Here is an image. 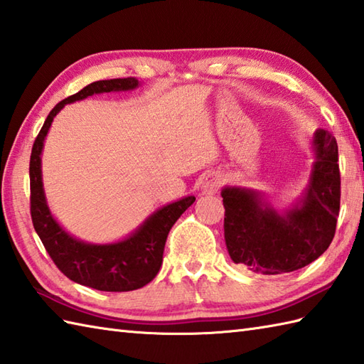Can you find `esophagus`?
I'll use <instances>...</instances> for the list:
<instances>
[{
  "instance_id": "obj_1",
  "label": "esophagus",
  "mask_w": 364,
  "mask_h": 364,
  "mask_svg": "<svg viewBox=\"0 0 364 364\" xmlns=\"http://www.w3.org/2000/svg\"><path fill=\"white\" fill-rule=\"evenodd\" d=\"M222 183H223V178H222L220 173H218V172L210 173V175H208V176L205 178V181H203V184H202L203 194H205V196L218 194L220 186H222Z\"/></svg>"
}]
</instances>
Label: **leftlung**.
<instances>
[{"label":"left lung","instance_id":"obj_1","mask_svg":"<svg viewBox=\"0 0 364 364\" xmlns=\"http://www.w3.org/2000/svg\"><path fill=\"white\" fill-rule=\"evenodd\" d=\"M313 150L314 162L304 196L283 213L262 192L237 186L222 189L225 244L236 264L266 275L292 272L328 249L341 200L335 136L318 129Z\"/></svg>","mask_w":364,"mask_h":364}]
</instances>
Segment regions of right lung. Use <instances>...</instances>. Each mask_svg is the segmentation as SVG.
Listing matches in <instances>:
<instances>
[{"instance_id": "right-lung-1", "label": "right lung", "mask_w": 364, "mask_h": 364, "mask_svg": "<svg viewBox=\"0 0 364 364\" xmlns=\"http://www.w3.org/2000/svg\"><path fill=\"white\" fill-rule=\"evenodd\" d=\"M139 87L136 78L103 80L89 84L78 94L68 97L53 107L41 133L36 137L29 161L31 218L36 233L60 272L72 282L98 291H134L150 283L162 264L166 239L173 223L196 202L188 196L159 208L141 227L125 239L111 244H90L76 239L59 225L46 205L42 181V150L53 119L68 103L80 102L94 94L133 90Z\"/></svg>"}]
</instances>
